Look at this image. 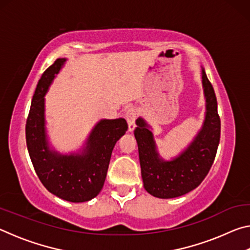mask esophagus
Masks as SVG:
<instances>
[{
    "instance_id": "obj_1",
    "label": "esophagus",
    "mask_w": 250,
    "mask_h": 250,
    "mask_svg": "<svg viewBox=\"0 0 250 250\" xmlns=\"http://www.w3.org/2000/svg\"><path fill=\"white\" fill-rule=\"evenodd\" d=\"M125 117L126 121H128V125H129V132H132L135 128V125H134V121H135V118H137V113H135V110L134 108H129L125 110Z\"/></svg>"
}]
</instances>
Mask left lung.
<instances>
[{"label": "left lung", "instance_id": "left-lung-1", "mask_svg": "<svg viewBox=\"0 0 250 250\" xmlns=\"http://www.w3.org/2000/svg\"><path fill=\"white\" fill-rule=\"evenodd\" d=\"M202 84L205 97V119L193 141L171 160L159 154L152 128L138 118L134 137L138 142L141 175L146 191L159 198H174L193 191L208 173L216 155L221 138V119L214 88L202 67Z\"/></svg>", "mask_w": 250, "mask_h": 250}]
</instances>
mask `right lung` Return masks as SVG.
<instances>
[{
  "instance_id": "1",
  "label": "right lung",
  "mask_w": 250,
  "mask_h": 250,
  "mask_svg": "<svg viewBox=\"0 0 250 250\" xmlns=\"http://www.w3.org/2000/svg\"><path fill=\"white\" fill-rule=\"evenodd\" d=\"M66 61L56 59L42 75L32 99L25 133L29 158L45 188L62 200L83 203L100 193L113 147L128 130V124L124 118L101 119L92 128L83 146L74 153L62 154L49 146L45 95Z\"/></svg>"
}]
</instances>
